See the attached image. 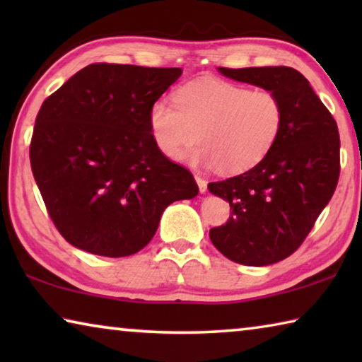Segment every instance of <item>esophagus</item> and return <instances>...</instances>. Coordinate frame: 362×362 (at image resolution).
<instances>
[{
    "label": "esophagus",
    "instance_id": "obj_1",
    "mask_svg": "<svg viewBox=\"0 0 362 362\" xmlns=\"http://www.w3.org/2000/svg\"><path fill=\"white\" fill-rule=\"evenodd\" d=\"M194 180H196V183H198L199 192H201V193H204L206 189H207V182H206L201 175H194Z\"/></svg>",
    "mask_w": 362,
    "mask_h": 362
}]
</instances>
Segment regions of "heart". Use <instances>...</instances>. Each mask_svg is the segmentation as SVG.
<instances>
[{
	"label": "heart",
	"mask_w": 362,
	"mask_h": 362,
	"mask_svg": "<svg viewBox=\"0 0 362 362\" xmlns=\"http://www.w3.org/2000/svg\"><path fill=\"white\" fill-rule=\"evenodd\" d=\"M284 103L272 89L199 79L183 86L175 103L153 102L148 112L158 150L180 159L199 140L189 159L222 174H243L265 159L283 132Z\"/></svg>",
	"instance_id": "b5f03b06"
}]
</instances>
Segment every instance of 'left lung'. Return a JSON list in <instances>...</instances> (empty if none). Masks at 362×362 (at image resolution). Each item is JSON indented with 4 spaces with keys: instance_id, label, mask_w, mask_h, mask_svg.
<instances>
[{
    "instance_id": "8db88e82",
    "label": "left lung",
    "mask_w": 362,
    "mask_h": 362,
    "mask_svg": "<svg viewBox=\"0 0 362 362\" xmlns=\"http://www.w3.org/2000/svg\"><path fill=\"white\" fill-rule=\"evenodd\" d=\"M222 75L278 93L284 127L269 155L247 173L211 182L230 218L211 228L214 246L241 265L265 267L302 246L340 175L339 127L308 79L291 66L223 69Z\"/></svg>"
}]
</instances>
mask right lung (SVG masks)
Instances as JSON below:
<instances>
[{"instance_id":"right-lung-1","label":"right lung","mask_w":362,"mask_h":362,"mask_svg":"<svg viewBox=\"0 0 362 362\" xmlns=\"http://www.w3.org/2000/svg\"><path fill=\"white\" fill-rule=\"evenodd\" d=\"M180 69L90 64L42 102L30 142L49 217L71 246L126 257L151 241L166 207L199 188L151 137L153 102Z\"/></svg>"}]
</instances>
